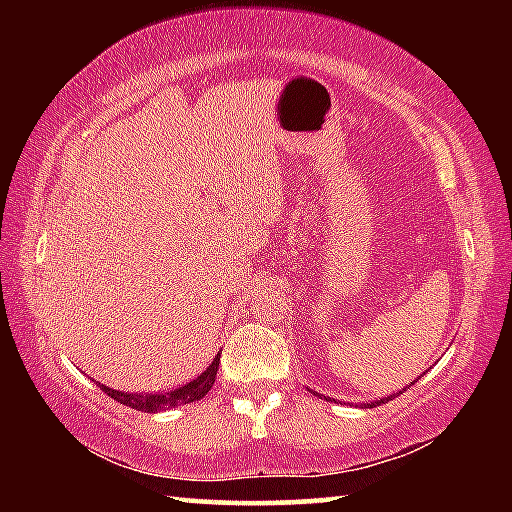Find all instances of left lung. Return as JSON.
I'll use <instances>...</instances> for the list:
<instances>
[{
    "label": "left lung",
    "mask_w": 512,
    "mask_h": 512,
    "mask_svg": "<svg viewBox=\"0 0 512 512\" xmlns=\"http://www.w3.org/2000/svg\"><path fill=\"white\" fill-rule=\"evenodd\" d=\"M393 397V395H391ZM391 397H386V400H377V402H370L368 406H370V409H372V406H381V404H386L388 400H391Z\"/></svg>",
    "instance_id": "1"
}]
</instances>
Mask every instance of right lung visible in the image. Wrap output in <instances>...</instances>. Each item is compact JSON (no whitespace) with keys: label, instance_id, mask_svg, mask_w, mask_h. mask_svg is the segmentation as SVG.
I'll return each mask as SVG.
<instances>
[{"label":"right lung","instance_id":"1","mask_svg":"<svg viewBox=\"0 0 512 512\" xmlns=\"http://www.w3.org/2000/svg\"><path fill=\"white\" fill-rule=\"evenodd\" d=\"M219 361H221V354H216L214 361L210 363V366H207L205 372H201V375L189 381V384L173 388V391H167V393L133 395V393L112 391V388L103 386V384H99V388L106 395H110L112 400H117L119 404L131 406V409L144 411V413H158V411H164V409H171V406L176 409V406H180V404L203 400V397L210 393V388L214 384V377H216V370H219Z\"/></svg>","mask_w":512,"mask_h":512}]
</instances>
